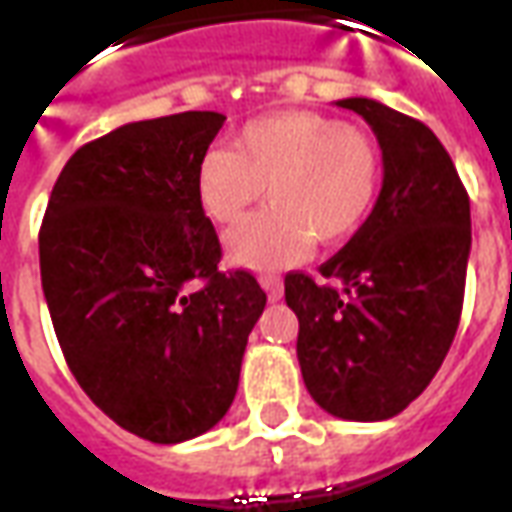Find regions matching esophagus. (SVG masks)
<instances>
[{
  "label": "esophagus",
  "instance_id": "esophagus-1",
  "mask_svg": "<svg viewBox=\"0 0 512 512\" xmlns=\"http://www.w3.org/2000/svg\"><path fill=\"white\" fill-rule=\"evenodd\" d=\"M260 285H263V290H266L271 301H277L279 296H282V279H279L277 274H263V277H260Z\"/></svg>",
  "mask_w": 512,
  "mask_h": 512
}]
</instances>
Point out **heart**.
<instances>
[{"label": "heart", "mask_w": 512, "mask_h": 512, "mask_svg": "<svg viewBox=\"0 0 512 512\" xmlns=\"http://www.w3.org/2000/svg\"><path fill=\"white\" fill-rule=\"evenodd\" d=\"M381 180V150L367 131L318 112H277L246 123L230 150H208L194 189L219 227H235L266 189L271 208L227 238V255L282 268L304 260L312 241L337 246L359 233Z\"/></svg>", "instance_id": "b5f03b06"}]
</instances>
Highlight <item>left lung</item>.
<instances>
[{
	"instance_id": "1",
	"label": "left lung",
	"mask_w": 512,
	"mask_h": 512,
	"mask_svg": "<svg viewBox=\"0 0 512 512\" xmlns=\"http://www.w3.org/2000/svg\"><path fill=\"white\" fill-rule=\"evenodd\" d=\"M373 128L384 186L373 213L318 271H290L301 376L340 419L378 422L422 395L450 351L472 249L469 194L436 134L370 98H345Z\"/></svg>"
}]
</instances>
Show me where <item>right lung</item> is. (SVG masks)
I'll list each match as a JSON object with an SVG mask.
<instances>
[{
	"label": "right lung",
	"instance_id": "add662e5",
	"mask_svg": "<svg viewBox=\"0 0 512 512\" xmlns=\"http://www.w3.org/2000/svg\"><path fill=\"white\" fill-rule=\"evenodd\" d=\"M219 112L139 120L82 145L40 224V279L65 362L106 417L178 444L233 403L266 293L222 271L194 189Z\"/></svg>",
	"mask_w": 512,
	"mask_h": 512
}]
</instances>
